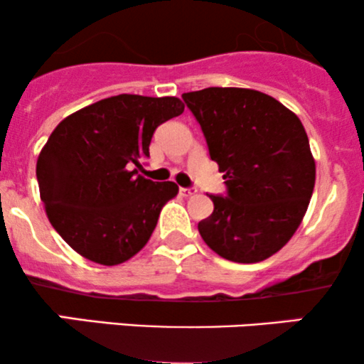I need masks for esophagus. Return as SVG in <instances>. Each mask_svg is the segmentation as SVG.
Instances as JSON below:
<instances>
[{
  "label": "esophagus",
  "instance_id": "1",
  "mask_svg": "<svg viewBox=\"0 0 364 364\" xmlns=\"http://www.w3.org/2000/svg\"><path fill=\"white\" fill-rule=\"evenodd\" d=\"M178 192H181L182 198H192V196H196V192H198V191H196V189H186V187H181V191H178Z\"/></svg>",
  "mask_w": 364,
  "mask_h": 364
}]
</instances>
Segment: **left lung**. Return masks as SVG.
I'll use <instances>...</instances> for the list:
<instances>
[{
	"label": "left lung",
	"instance_id": "8db88e82",
	"mask_svg": "<svg viewBox=\"0 0 364 364\" xmlns=\"http://www.w3.org/2000/svg\"><path fill=\"white\" fill-rule=\"evenodd\" d=\"M223 172L228 198L209 196L198 225L213 252L232 262L266 260L291 240L309 209L315 158L298 115L252 88L211 87L182 95Z\"/></svg>",
	"mask_w": 364,
	"mask_h": 364
}]
</instances>
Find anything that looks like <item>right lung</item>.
<instances>
[{"mask_svg":"<svg viewBox=\"0 0 364 364\" xmlns=\"http://www.w3.org/2000/svg\"><path fill=\"white\" fill-rule=\"evenodd\" d=\"M182 112L177 97L121 93L55 126L37 158L38 191L50 225L81 257L117 266L146 245L178 186L138 168L156 127Z\"/></svg>","mask_w":364,"mask_h":364,"instance_id":"right-lung-1","label":"right lung"}]
</instances>
